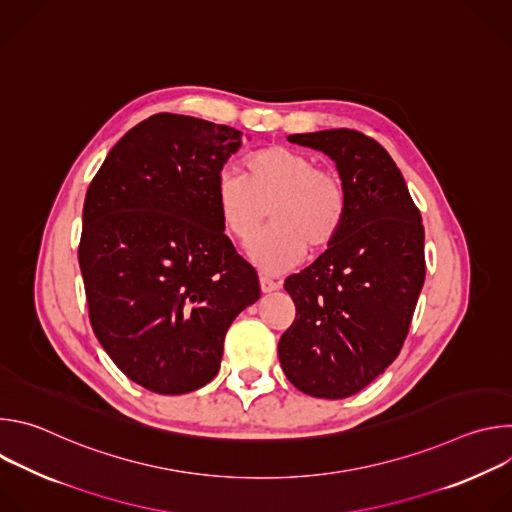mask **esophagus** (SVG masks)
Returning <instances> with one entry per match:
<instances>
[{"label": "esophagus", "instance_id": "1", "mask_svg": "<svg viewBox=\"0 0 512 512\" xmlns=\"http://www.w3.org/2000/svg\"><path fill=\"white\" fill-rule=\"evenodd\" d=\"M259 283H261V291L263 294H271V291H277L281 287V281H275L271 279L269 275H261L259 277Z\"/></svg>", "mask_w": 512, "mask_h": 512}]
</instances>
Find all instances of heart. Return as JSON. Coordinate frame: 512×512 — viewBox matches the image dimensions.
I'll list each match as a JSON object with an SVG mask.
<instances>
[{"label": "heart", "mask_w": 512, "mask_h": 512, "mask_svg": "<svg viewBox=\"0 0 512 512\" xmlns=\"http://www.w3.org/2000/svg\"><path fill=\"white\" fill-rule=\"evenodd\" d=\"M214 202L225 231L237 241H249L271 212L273 225L251 245V259L269 273L296 267L306 245L326 249L338 235L346 192L342 178L320 168L310 154L285 145L255 152L247 160V176L221 170L214 182Z\"/></svg>", "instance_id": "b5f03b06"}]
</instances>
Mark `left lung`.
<instances>
[{
    "label": "left lung",
    "mask_w": 512,
    "mask_h": 512,
    "mask_svg": "<svg viewBox=\"0 0 512 512\" xmlns=\"http://www.w3.org/2000/svg\"><path fill=\"white\" fill-rule=\"evenodd\" d=\"M344 182V223L328 249L285 279L296 320L277 346L285 377L320 399L371 385L397 358L425 281V233L407 184L381 143L354 129L296 133Z\"/></svg>",
    "instance_id": "8db88e82"
}]
</instances>
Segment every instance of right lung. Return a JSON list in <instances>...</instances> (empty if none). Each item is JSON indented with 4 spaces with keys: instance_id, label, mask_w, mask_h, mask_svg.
<instances>
[{
    "instance_id": "right-lung-1",
    "label": "right lung",
    "mask_w": 512,
    "mask_h": 512,
    "mask_svg": "<svg viewBox=\"0 0 512 512\" xmlns=\"http://www.w3.org/2000/svg\"><path fill=\"white\" fill-rule=\"evenodd\" d=\"M241 135L152 115L115 143L87 190L79 265L91 326L121 373L148 391L210 383L229 326L261 296L214 202Z\"/></svg>"
}]
</instances>
